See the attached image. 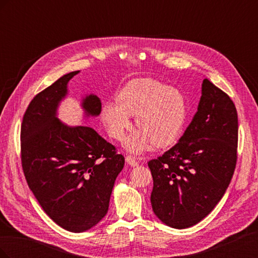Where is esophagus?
Segmentation results:
<instances>
[{
  "label": "esophagus",
  "instance_id": "esophagus-1",
  "mask_svg": "<svg viewBox=\"0 0 258 258\" xmlns=\"http://www.w3.org/2000/svg\"><path fill=\"white\" fill-rule=\"evenodd\" d=\"M126 161H127L128 165H130L131 167H136V166L139 165V162L137 161L136 157H134V156H131V155H128V156H127V157H126Z\"/></svg>",
  "mask_w": 258,
  "mask_h": 258
}]
</instances>
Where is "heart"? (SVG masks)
Listing matches in <instances>:
<instances>
[{"mask_svg":"<svg viewBox=\"0 0 258 258\" xmlns=\"http://www.w3.org/2000/svg\"><path fill=\"white\" fill-rule=\"evenodd\" d=\"M130 115H136L140 129L127 140L130 151H145L152 143L156 147H167L182 134L187 102L175 88L153 79H136L117 92L116 103H106L102 108V119L112 138L123 137L131 126Z\"/></svg>","mask_w":258,"mask_h":258,"instance_id":"obj_1","label":"heart"}]
</instances>
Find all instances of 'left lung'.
Wrapping results in <instances>:
<instances>
[{"instance_id":"1","label":"left lung","mask_w":258,"mask_h":258,"mask_svg":"<svg viewBox=\"0 0 258 258\" xmlns=\"http://www.w3.org/2000/svg\"><path fill=\"white\" fill-rule=\"evenodd\" d=\"M238 114L227 93L208 79L189 126L179 141L147 162L154 213L170 227L196 225L222 199L238 158Z\"/></svg>"}]
</instances>
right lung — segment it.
Wrapping results in <instances>:
<instances>
[{"instance_id":"1","label":"right lung","mask_w":258,"mask_h":258,"mask_svg":"<svg viewBox=\"0 0 258 258\" xmlns=\"http://www.w3.org/2000/svg\"><path fill=\"white\" fill-rule=\"evenodd\" d=\"M66 74L31 100L20 130L23 174L45 213L72 232L88 230L105 216L115 179L124 157L90 127L71 128L59 121L56 108L68 82ZM88 115H99L97 96L83 102Z\"/></svg>"}]
</instances>
